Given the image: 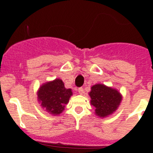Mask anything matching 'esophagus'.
<instances>
[{
  "label": "esophagus",
  "mask_w": 153,
  "mask_h": 153,
  "mask_svg": "<svg viewBox=\"0 0 153 153\" xmlns=\"http://www.w3.org/2000/svg\"><path fill=\"white\" fill-rule=\"evenodd\" d=\"M78 92H79V94H83V93H84V89H83V87H79V88L78 89Z\"/></svg>",
  "instance_id": "1"
}]
</instances>
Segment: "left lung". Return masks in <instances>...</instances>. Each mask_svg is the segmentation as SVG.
Returning <instances> with one entry per match:
<instances>
[{
    "mask_svg": "<svg viewBox=\"0 0 153 153\" xmlns=\"http://www.w3.org/2000/svg\"><path fill=\"white\" fill-rule=\"evenodd\" d=\"M91 105L95 108L96 114L100 117H107L116 111L122 100V97L117 90L102 84L94 85L89 93Z\"/></svg>",
    "mask_w": 153,
    "mask_h": 153,
    "instance_id": "left-lung-1",
    "label": "left lung"
}]
</instances>
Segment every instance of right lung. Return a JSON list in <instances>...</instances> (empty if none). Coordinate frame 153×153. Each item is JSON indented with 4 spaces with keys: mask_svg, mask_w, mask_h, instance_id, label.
I'll return each mask as SVG.
<instances>
[{
    "mask_svg": "<svg viewBox=\"0 0 153 153\" xmlns=\"http://www.w3.org/2000/svg\"><path fill=\"white\" fill-rule=\"evenodd\" d=\"M72 94L71 89L65 88L63 81L56 79L40 86L37 96L43 108L51 114L57 115L63 112Z\"/></svg>",
    "mask_w": 153,
    "mask_h": 153,
    "instance_id": "right-lung-1",
    "label": "right lung"
}]
</instances>
